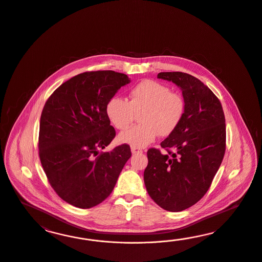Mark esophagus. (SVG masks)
Wrapping results in <instances>:
<instances>
[{
  "mask_svg": "<svg viewBox=\"0 0 262 262\" xmlns=\"http://www.w3.org/2000/svg\"><path fill=\"white\" fill-rule=\"evenodd\" d=\"M132 152H133V155H137V154H141L142 150L139 148H136V147H132Z\"/></svg>",
  "mask_w": 262,
  "mask_h": 262,
  "instance_id": "obj_1",
  "label": "esophagus"
}]
</instances>
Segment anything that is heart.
Segmentation results:
<instances>
[{"mask_svg":"<svg viewBox=\"0 0 262 262\" xmlns=\"http://www.w3.org/2000/svg\"><path fill=\"white\" fill-rule=\"evenodd\" d=\"M184 113L182 94L152 79H145L130 88L127 101L114 96L105 105V114L117 129L127 128L138 115L140 124L118 136L120 142L136 148L148 146L159 135H172L181 125Z\"/></svg>","mask_w":262,"mask_h":262,"instance_id":"1","label":"heart"}]
</instances>
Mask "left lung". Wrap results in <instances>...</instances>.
Here are the masks:
<instances>
[{
    "label": "left lung",
    "mask_w": 262,
    "mask_h": 262,
    "mask_svg": "<svg viewBox=\"0 0 262 262\" xmlns=\"http://www.w3.org/2000/svg\"><path fill=\"white\" fill-rule=\"evenodd\" d=\"M159 79L182 89L185 113L179 127L160 146L151 148L144 183L155 203L168 211H182L205 196L226 151L222 104L200 79L183 72H161Z\"/></svg>",
    "instance_id": "1"
}]
</instances>
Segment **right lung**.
Segmentation results:
<instances>
[{
  "mask_svg": "<svg viewBox=\"0 0 262 262\" xmlns=\"http://www.w3.org/2000/svg\"><path fill=\"white\" fill-rule=\"evenodd\" d=\"M129 82L122 73L84 72L56 88L43 107L40 161L51 186L72 206L90 208L101 204L132 156L127 144L100 152L116 135L105 105Z\"/></svg>",
  "mask_w": 262,
  "mask_h": 262,
  "instance_id": "1",
  "label": "right lung"
}]
</instances>
